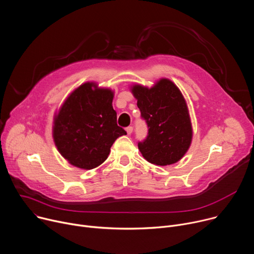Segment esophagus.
<instances>
[{
	"mask_svg": "<svg viewBox=\"0 0 254 254\" xmlns=\"http://www.w3.org/2000/svg\"><path fill=\"white\" fill-rule=\"evenodd\" d=\"M126 132H127V134H131L132 132H133V127L132 126H128L127 128H126Z\"/></svg>",
	"mask_w": 254,
	"mask_h": 254,
	"instance_id": "1",
	"label": "esophagus"
}]
</instances>
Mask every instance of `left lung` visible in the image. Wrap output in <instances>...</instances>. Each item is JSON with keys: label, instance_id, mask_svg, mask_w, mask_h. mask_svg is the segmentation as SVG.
Here are the masks:
<instances>
[{"label": "left lung", "instance_id": "left-lung-1", "mask_svg": "<svg viewBox=\"0 0 254 254\" xmlns=\"http://www.w3.org/2000/svg\"><path fill=\"white\" fill-rule=\"evenodd\" d=\"M131 92L148 126L146 139L138 143L140 152L156 165L178 162L192 138L190 113L182 92L168 78H160L150 89L134 84Z\"/></svg>", "mask_w": 254, "mask_h": 254}]
</instances>
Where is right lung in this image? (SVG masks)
<instances>
[{"instance_id":"add662e5","label":"right lung","mask_w":254,"mask_h":254,"mask_svg":"<svg viewBox=\"0 0 254 254\" xmlns=\"http://www.w3.org/2000/svg\"><path fill=\"white\" fill-rule=\"evenodd\" d=\"M114 92L84 82L54 115L52 135L60 153L73 166L93 170L102 164L115 140L126 135L117 125L112 102Z\"/></svg>"}]
</instances>
